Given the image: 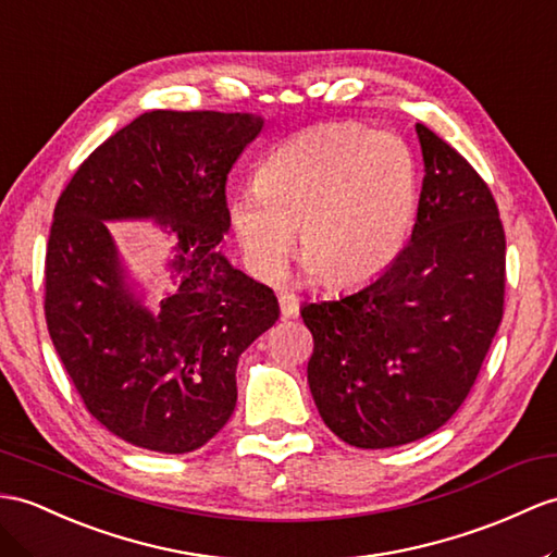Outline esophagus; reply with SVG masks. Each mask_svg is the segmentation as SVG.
Returning a JSON list of instances; mask_svg holds the SVG:
<instances>
[{
    "label": "esophagus",
    "instance_id": "esophagus-1",
    "mask_svg": "<svg viewBox=\"0 0 557 557\" xmlns=\"http://www.w3.org/2000/svg\"><path fill=\"white\" fill-rule=\"evenodd\" d=\"M278 305H281V314H283V319H293V317H297V309H300V300H297L295 295H290V293H283L281 297H278Z\"/></svg>",
    "mask_w": 557,
    "mask_h": 557
}]
</instances>
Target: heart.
Masks as SVG:
<instances>
[{"instance_id": "obj_1", "label": "heart", "mask_w": 557, "mask_h": 557, "mask_svg": "<svg viewBox=\"0 0 557 557\" xmlns=\"http://www.w3.org/2000/svg\"><path fill=\"white\" fill-rule=\"evenodd\" d=\"M416 210L411 146L363 125L297 134L260 162L252 186L228 200V220L252 276L278 278L297 226L302 274H325L333 286H357L395 264Z\"/></svg>"}]
</instances>
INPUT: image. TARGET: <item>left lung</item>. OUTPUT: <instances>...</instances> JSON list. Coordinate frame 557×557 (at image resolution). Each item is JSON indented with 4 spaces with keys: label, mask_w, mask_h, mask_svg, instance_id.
<instances>
[{
    "label": "left lung",
    "mask_w": 557,
    "mask_h": 557,
    "mask_svg": "<svg viewBox=\"0 0 557 557\" xmlns=\"http://www.w3.org/2000/svg\"><path fill=\"white\" fill-rule=\"evenodd\" d=\"M425 176L411 243L363 288L302 307L307 381L343 442L389 449L428 437L466 401L504 317L506 234L470 162L416 125Z\"/></svg>",
    "instance_id": "obj_1"
}]
</instances>
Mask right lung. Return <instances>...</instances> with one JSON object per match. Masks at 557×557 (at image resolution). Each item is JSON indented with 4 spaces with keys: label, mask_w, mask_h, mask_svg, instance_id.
I'll use <instances>...</instances> for the list:
<instances>
[{
    "label": "right lung",
    "mask_w": 557,
    "mask_h": 557,
    "mask_svg": "<svg viewBox=\"0 0 557 557\" xmlns=\"http://www.w3.org/2000/svg\"><path fill=\"white\" fill-rule=\"evenodd\" d=\"M264 120L151 111L106 139L61 194L47 246L51 343L87 411L139 449L188 454L236 409L238 357L278 319L274 290L220 250L226 174ZM151 219L174 240L173 290L148 310L106 221Z\"/></svg>",
    "instance_id": "obj_1"
}]
</instances>
